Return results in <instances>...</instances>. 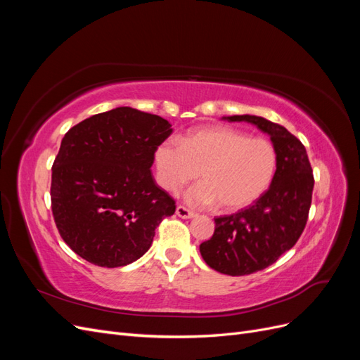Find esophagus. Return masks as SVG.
Here are the masks:
<instances>
[{
    "label": "esophagus",
    "mask_w": 360,
    "mask_h": 360,
    "mask_svg": "<svg viewBox=\"0 0 360 360\" xmlns=\"http://www.w3.org/2000/svg\"><path fill=\"white\" fill-rule=\"evenodd\" d=\"M176 214L179 217H181V219H191V217H195V213L192 210L186 209V207H184V205H177Z\"/></svg>",
    "instance_id": "esophagus-1"
}]
</instances>
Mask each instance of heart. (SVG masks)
<instances>
[{"instance_id":"obj_1","label":"heart","mask_w":360,"mask_h":360,"mask_svg":"<svg viewBox=\"0 0 360 360\" xmlns=\"http://www.w3.org/2000/svg\"><path fill=\"white\" fill-rule=\"evenodd\" d=\"M156 177L160 186L177 192L188 181L202 179L186 192L193 207H213L221 202L236 212L254 204L275 177L278 153L266 138L228 126L191 130L181 141L168 138L155 150Z\"/></svg>"}]
</instances>
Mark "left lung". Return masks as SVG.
I'll return each mask as SVG.
<instances>
[{
	"label": "left lung",
	"instance_id": "obj_1",
	"mask_svg": "<svg viewBox=\"0 0 360 360\" xmlns=\"http://www.w3.org/2000/svg\"><path fill=\"white\" fill-rule=\"evenodd\" d=\"M222 118L257 126L270 136L278 153L269 191L248 209L216 217L212 238L200 245L207 266L243 276L274 264L296 245L308 221L314 176L307 150L284 126L249 114Z\"/></svg>",
	"mask_w": 360,
	"mask_h": 360
}]
</instances>
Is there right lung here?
<instances>
[{
	"mask_svg": "<svg viewBox=\"0 0 360 360\" xmlns=\"http://www.w3.org/2000/svg\"><path fill=\"white\" fill-rule=\"evenodd\" d=\"M169 122L130 106L96 114L64 135L53 160L52 214L63 240L91 264L122 267L143 257L176 202L151 165Z\"/></svg>",
	"mask_w": 360,
	"mask_h": 360,
	"instance_id": "add662e5",
	"label": "right lung"
}]
</instances>
